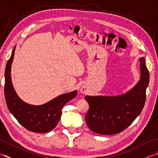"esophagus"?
Here are the masks:
<instances>
[{
    "label": "esophagus",
    "mask_w": 158,
    "mask_h": 158,
    "mask_svg": "<svg viewBox=\"0 0 158 158\" xmlns=\"http://www.w3.org/2000/svg\"><path fill=\"white\" fill-rule=\"evenodd\" d=\"M86 91V89H85V87H83V86H82V87L81 88V89H80V92H81L82 93H85Z\"/></svg>",
    "instance_id": "obj_1"
}]
</instances>
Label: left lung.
Wrapping results in <instances>:
<instances>
[{"label": "left lung", "mask_w": 158, "mask_h": 158, "mask_svg": "<svg viewBox=\"0 0 158 158\" xmlns=\"http://www.w3.org/2000/svg\"><path fill=\"white\" fill-rule=\"evenodd\" d=\"M139 60L140 78L130 91L118 95H87L85 98L89 105L85 121L93 132L103 135L120 133L130 126L142 112L149 73L145 59L141 57Z\"/></svg>", "instance_id": "8db88e82"}]
</instances>
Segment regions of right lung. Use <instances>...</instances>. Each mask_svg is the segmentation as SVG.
<instances>
[{
	"instance_id": "1",
	"label": "right lung",
	"mask_w": 158,
	"mask_h": 158,
	"mask_svg": "<svg viewBox=\"0 0 158 158\" xmlns=\"http://www.w3.org/2000/svg\"><path fill=\"white\" fill-rule=\"evenodd\" d=\"M15 47L6 65L5 72V97L7 108L14 117L27 130L36 133H46L52 130L60 120L62 108L74 98L78 91L64 93L41 105L29 104L22 101L16 93L11 80V65Z\"/></svg>"
}]
</instances>
